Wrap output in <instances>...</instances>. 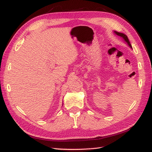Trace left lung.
<instances>
[{
  "label": "left lung",
  "mask_w": 152,
  "mask_h": 152,
  "mask_svg": "<svg viewBox=\"0 0 152 152\" xmlns=\"http://www.w3.org/2000/svg\"><path fill=\"white\" fill-rule=\"evenodd\" d=\"M114 33H115L116 34H117V35H118V36H120V37H121L122 38H124V39L125 40L126 42H127V43L128 44L129 46L131 48H132L131 44V43H130V42H129V39H128V37H127V36H126V35H125V34L121 33H118V32H116V31H114Z\"/></svg>",
  "instance_id": "obj_1"
}]
</instances>
